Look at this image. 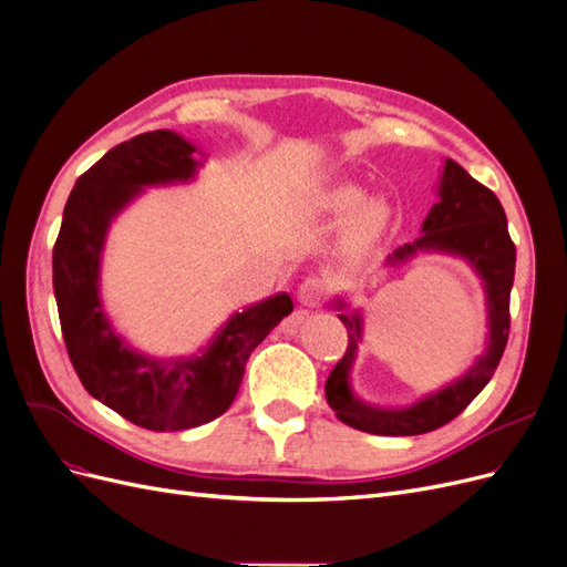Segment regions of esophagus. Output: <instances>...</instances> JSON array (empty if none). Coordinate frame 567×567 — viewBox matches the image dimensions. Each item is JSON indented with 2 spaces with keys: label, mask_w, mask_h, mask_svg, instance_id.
I'll return each instance as SVG.
<instances>
[{
  "label": "esophagus",
  "mask_w": 567,
  "mask_h": 567,
  "mask_svg": "<svg viewBox=\"0 0 567 567\" xmlns=\"http://www.w3.org/2000/svg\"><path fill=\"white\" fill-rule=\"evenodd\" d=\"M326 296H329V281L321 277H307L300 286H298V300L307 307H319Z\"/></svg>",
  "instance_id": "1"
}]
</instances>
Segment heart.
I'll return each mask as SVG.
<instances>
[{
  "label": "heart",
  "instance_id": "heart-1",
  "mask_svg": "<svg viewBox=\"0 0 567 567\" xmlns=\"http://www.w3.org/2000/svg\"><path fill=\"white\" fill-rule=\"evenodd\" d=\"M362 198V192L357 186H340L331 194V208L333 210H350ZM390 208L383 198H371L362 205V210L357 215L354 227L362 236H373L383 229V225L388 221Z\"/></svg>",
  "mask_w": 567,
  "mask_h": 567
}]
</instances>
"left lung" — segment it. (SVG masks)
<instances>
[{"label": "left lung", "instance_id": "1", "mask_svg": "<svg viewBox=\"0 0 567 567\" xmlns=\"http://www.w3.org/2000/svg\"><path fill=\"white\" fill-rule=\"evenodd\" d=\"M437 194L440 200L423 219V234L414 244H404L388 255V265H400L421 250L450 252L468 260L485 281L489 319L487 350L461 379L425 394L414 404L400 409L373 406L359 400L350 383L357 346L362 338V317L359 312L338 315L348 329V350L326 381V402L342 423L357 431L373 435H423L442 427L456 419L489 383L506 350L511 329L508 302L513 274H516V246L508 236L506 213L487 186L450 158L444 161ZM338 310H346V305L338 302Z\"/></svg>", "mask_w": 567, "mask_h": 567}]
</instances>
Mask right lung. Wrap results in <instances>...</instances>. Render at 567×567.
Masks as SVG:
<instances>
[{
  "instance_id": "add662e5",
  "label": "right lung",
  "mask_w": 567,
  "mask_h": 567,
  "mask_svg": "<svg viewBox=\"0 0 567 567\" xmlns=\"http://www.w3.org/2000/svg\"><path fill=\"white\" fill-rule=\"evenodd\" d=\"M196 146L169 130L117 144L68 196L54 246V296L68 357L94 400L146 431H186L231 406L250 352L293 312L288 293L234 312L208 348L192 357H148L120 338L99 298V269L113 217L144 186L188 182Z\"/></svg>"
}]
</instances>
